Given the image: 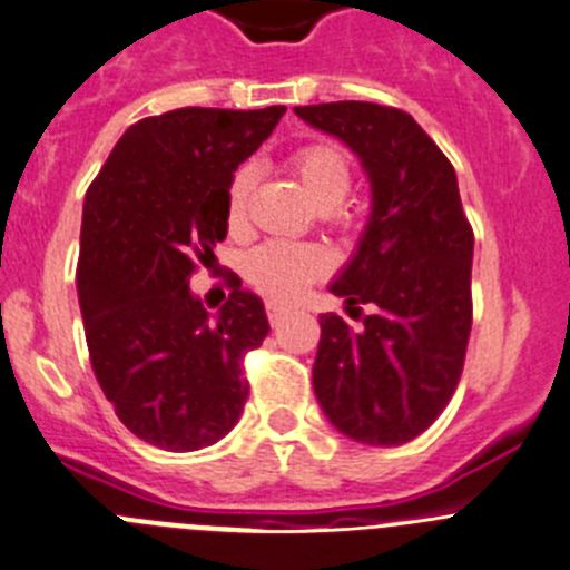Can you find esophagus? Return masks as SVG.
<instances>
[{
    "label": "esophagus",
    "mask_w": 570,
    "mask_h": 570,
    "mask_svg": "<svg viewBox=\"0 0 570 570\" xmlns=\"http://www.w3.org/2000/svg\"><path fill=\"white\" fill-rule=\"evenodd\" d=\"M286 312H289V309H286L284 303H278V301L267 303V317H269V323H273V326H278V323L284 321Z\"/></svg>",
    "instance_id": "esophagus-1"
}]
</instances>
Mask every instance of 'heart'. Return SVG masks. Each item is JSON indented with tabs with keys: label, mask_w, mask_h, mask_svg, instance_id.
I'll use <instances>...</instances> for the list:
<instances>
[{
	"label": "heart",
	"mask_w": 570,
	"mask_h": 570,
	"mask_svg": "<svg viewBox=\"0 0 570 570\" xmlns=\"http://www.w3.org/2000/svg\"><path fill=\"white\" fill-rule=\"evenodd\" d=\"M292 165H295L306 194L317 205H323V202L340 205L348 194L351 165L340 148L326 146V142L306 146L292 157ZM253 179L255 171L249 165H242L233 174L230 188H227V222L230 225L242 222L244 202H247L249 188H253ZM323 273H326V255L317 247H306V244L269 242L253 249L247 258V278L261 292H267L273 297H295L303 286Z\"/></svg>",
	"instance_id": "heart-1"
}]
</instances>
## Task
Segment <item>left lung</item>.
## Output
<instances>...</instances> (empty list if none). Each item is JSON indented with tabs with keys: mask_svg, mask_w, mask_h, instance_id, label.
<instances>
[{
	"mask_svg": "<svg viewBox=\"0 0 570 570\" xmlns=\"http://www.w3.org/2000/svg\"><path fill=\"white\" fill-rule=\"evenodd\" d=\"M295 115L345 142L371 183L365 230L328 292L374 312L360 332L321 315L315 396L348 439L405 444L453 399L472 328L475 236L455 168L402 109L340 100Z\"/></svg>",
	"mask_w": 570,
	"mask_h": 570,
	"instance_id": "1",
	"label": "left lung"
}]
</instances>
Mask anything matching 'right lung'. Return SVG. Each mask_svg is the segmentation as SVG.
Masks as SVG:
<instances>
[{
	"label": "right lung",
	"instance_id": "right-lung-1",
	"mask_svg": "<svg viewBox=\"0 0 570 570\" xmlns=\"http://www.w3.org/2000/svg\"><path fill=\"white\" fill-rule=\"evenodd\" d=\"M286 106L165 111L129 126L83 202L78 303L92 371L117 419L154 446L190 453L236 428L242 360L267 337L255 292L233 284L216 315L190 292L227 236V188Z\"/></svg>",
	"mask_w": 570,
	"mask_h": 570
}]
</instances>
